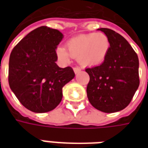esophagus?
<instances>
[{
    "label": "esophagus",
    "mask_w": 148,
    "mask_h": 148,
    "mask_svg": "<svg viewBox=\"0 0 148 148\" xmlns=\"http://www.w3.org/2000/svg\"><path fill=\"white\" fill-rule=\"evenodd\" d=\"M82 71V69H81L80 67H78V66H77V67H74V71L75 74H77V73H79L80 71Z\"/></svg>",
    "instance_id": "esophagus-1"
}]
</instances>
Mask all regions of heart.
<instances>
[{
  "label": "heart",
  "instance_id": "b5f03b06",
  "mask_svg": "<svg viewBox=\"0 0 148 148\" xmlns=\"http://www.w3.org/2000/svg\"><path fill=\"white\" fill-rule=\"evenodd\" d=\"M110 48L109 38L104 33L82 34L67 42V49L59 46L56 49L58 57L68 62L71 58L77 59L85 66H93L106 60Z\"/></svg>",
  "mask_w": 148,
  "mask_h": 148
}]
</instances>
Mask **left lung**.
Listing matches in <instances>:
<instances>
[{
  "label": "left lung",
  "instance_id": "1",
  "mask_svg": "<svg viewBox=\"0 0 148 148\" xmlns=\"http://www.w3.org/2000/svg\"><path fill=\"white\" fill-rule=\"evenodd\" d=\"M109 38L110 48L102 64L86 69L90 75L87 97L90 104L104 112L126 108L140 85L139 58L126 39L109 28H100Z\"/></svg>",
  "mask_w": 148,
  "mask_h": 148
}]
</instances>
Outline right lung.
<instances>
[{"label": "right lung", "instance_id": "right-lung-1", "mask_svg": "<svg viewBox=\"0 0 148 148\" xmlns=\"http://www.w3.org/2000/svg\"><path fill=\"white\" fill-rule=\"evenodd\" d=\"M63 38L56 29L42 26L32 31L12 49L8 83L20 102L34 112L55 109L62 87L74 77L71 66L58 67L56 47Z\"/></svg>", "mask_w": 148, "mask_h": 148}]
</instances>
